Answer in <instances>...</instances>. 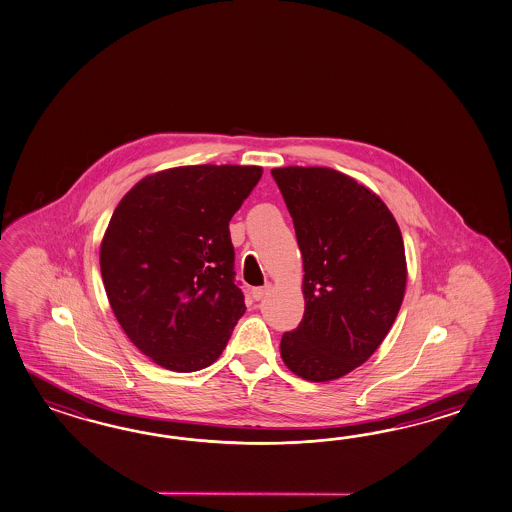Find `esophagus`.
Here are the masks:
<instances>
[{
    "label": "esophagus",
    "mask_w": 512,
    "mask_h": 512,
    "mask_svg": "<svg viewBox=\"0 0 512 512\" xmlns=\"http://www.w3.org/2000/svg\"><path fill=\"white\" fill-rule=\"evenodd\" d=\"M269 291H271L269 284H265V286L262 287H254V289H252V298H254V300H262Z\"/></svg>",
    "instance_id": "1"
}]
</instances>
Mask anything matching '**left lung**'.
Masks as SVG:
<instances>
[{
  "instance_id": "8db88e82",
  "label": "left lung",
  "mask_w": 512,
  "mask_h": 512,
  "mask_svg": "<svg viewBox=\"0 0 512 512\" xmlns=\"http://www.w3.org/2000/svg\"><path fill=\"white\" fill-rule=\"evenodd\" d=\"M304 262V317L282 335L287 369L330 381L363 365L404 300V239L376 193L330 167L271 171Z\"/></svg>"
}]
</instances>
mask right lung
<instances>
[{
	"label": "right lung",
	"mask_w": 512,
	"mask_h": 512,
	"mask_svg": "<svg viewBox=\"0 0 512 512\" xmlns=\"http://www.w3.org/2000/svg\"><path fill=\"white\" fill-rule=\"evenodd\" d=\"M258 166H184L138 182L101 243V276L123 332L156 365L193 372L221 356L245 313L228 223Z\"/></svg>",
	"instance_id": "add662e5"
}]
</instances>
